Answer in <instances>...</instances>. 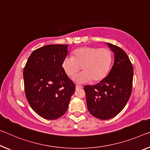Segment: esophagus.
<instances>
[{
    "mask_svg": "<svg viewBox=\"0 0 150 150\" xmlns=\"http://www.w3.org/2000/svg\"><path fill=\"white\" fill-rule=\"evenodd\" d=\"M83 87L81 86V85H75V89H81Z\"/></svg>",
    "mask_w": 150,
    "mask_h": 150,
    "instance_id": "1",
    "label": "esophagus"
}]
</instances>
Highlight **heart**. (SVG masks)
Returning a JSON list of instances; mask_svg holds the SVG:
<instances>
[{
    "mask_svg": "<svg viewBox=\"0 0 150 150\" xmlns=\"http://www.w3.org/2000/svg\"><path fill=\"white\" fill-rule=\"evenodd\" d=\"M112 62V53L107 48L82 47L73 51L72 57H65L62 68L69 77H73L81 67L83 72L74 77L78 83H85L91 79L99 81L105 77Z\"/></svg>",
    "mask_w": 150,
    "mask_h": 150,
    "instance_id": "heart-1",
    "label": "heart"
}]
</instances>
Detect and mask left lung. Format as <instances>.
I'll use <instances>...</instances> for the list:
<instances>
[{
    "instance_id": "left-lung-1",
    "label": "left lung",
    "mask_w": 150,
    "mask_h": 150,
    "mask_svg": "<svg viewBox=\"0 0 150 150\" xmlns=\"http://www.w3.org/2000/svg\"><path fill=\"white\" fill-rule=\"evenodd\" d=\"M114 53V63L108 75L94 85H85L88 110L99 120L113 118L121 112L132 90L134 69L125 51L108 42Z\"/></svg>"
}]
</instances>
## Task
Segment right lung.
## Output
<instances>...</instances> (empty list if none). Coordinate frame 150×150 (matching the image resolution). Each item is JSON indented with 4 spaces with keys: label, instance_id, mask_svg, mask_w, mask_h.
Instances as JSON below:
<instances>
[{
    "label": "right lung",
    "instance_id": "right-lung-1",
    "mask_svg": "<svg viewBox=\"0 0 150 150\" xmlns=\"http://www.w3.org/2000/svg\"><path fill=\"white\" fill-rule=\"evenodd\" d=\"M68 45H49L33 52L23 71L25 91L31 108L53 120L67 110L75 85L62 68Z\"/></svg>",
    "mask_w": 150,
    "mask_h": 150
}]
</instances>
